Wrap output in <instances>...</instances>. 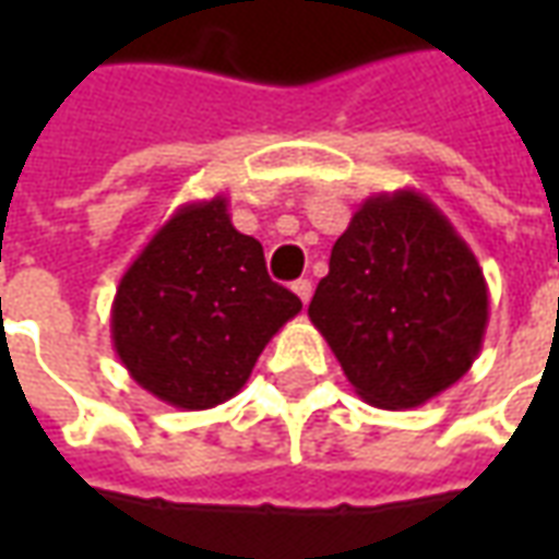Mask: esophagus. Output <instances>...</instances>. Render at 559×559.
Listing matches in <instances>:
<instances>
[{"instance_id":"34e87169","label":"esophagus","mask_w":559,"mask_h":559,"mask_svg":"<svg viewBox=\"0 0 559 559\" xmlns=\"http://www.w3.org/2000/svg\"><path fill=\"white\" fill-rule=\"evenodd\" d=\"M293 293H296V296L302 299V305H308V302H311V293H314V284H311L308 278L293 281Z\"/></svg>"}]
</instances>
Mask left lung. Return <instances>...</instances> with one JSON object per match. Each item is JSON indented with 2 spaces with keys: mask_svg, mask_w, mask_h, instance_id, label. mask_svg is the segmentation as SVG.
Returning <instances> with one entry per match:
<instances>
[{
  "mask_svg": "<svg viewBox=\"0 0 559 559\" xmlns=\"http://www.w3.org/2000/svg\"><path fill=\"white\" fill-rule=\"evenodd\" d=\"M308 317L359 399L380 411H411L476 362L488 284L443 212L401 188L356 209Z\"/></svg>",
  "mask_w": 559,
  "mask_h": 559,
  "instance_id": "obj_1",
  "label": "left lung"
}]
</instances>
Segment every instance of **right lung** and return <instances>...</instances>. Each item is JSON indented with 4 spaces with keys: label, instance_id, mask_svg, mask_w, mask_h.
<instances>
[{
    "label": "right lung",
    "instance_id": "obj_1",
    "mask_svg": "<svg viewBox=\"0 0 559 559\" xmlns=\"http://www.w3.org/2000/svg\"><path fill=\"white\" fill-rule=\"evenodd\" d=\"M299 296L269 278L263 245L233 227L227 197L176 209L126 269L110 338L134 383L182 411H209L248 383Z\"/></svg>",
    "mask_w": 559,
    "mask_h": 559
}]
</instances>
